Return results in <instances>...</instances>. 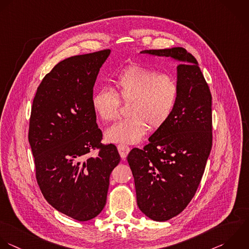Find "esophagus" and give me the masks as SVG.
Listing matches in <instances>:
<instances>
[{
	"label": "esophagus",
	"instance_id": "obj_1",
	"mask_svg": "<svg viewBox=\"0 0 249 249\" xmlns=\"http://www.w3.org/2000/svg\"><path fill=\"white\" fill-rule=\"evenodd\" d=\"M117 149H118L119 154H120V156H121L122 159H125V158L127 157L128 153L130 152V147H129L128 145L122 144V143H120V144L117 145Z\"/></svg>",
	"mask_w": 249,
	"mask_h": 249
}]
</instances>
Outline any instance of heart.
Returning a JSON list of instances; mask_svg holds the SVG:
<instances>
[{
    "instance_id": "1",
    "label": "heart",
    "mask_w": 249,
    "mask_h": 249,
    "mask_svg": "<svg viewBox=\"0 0 249 249\" xmlns=\"http://www.w3.org/2000/svg\"><path fill=\"white\" fill-rule=\"evenodd\" d=\"M118 94L107 86L95 91L92 106L104 121L119 114L120 97L128 104V117L109 127L106 138L111 142L137 143L146 133L147 125L157 129L170 118L178 94L177 81L170 75L137 65L125 68L115 78Z\"/></svg>"
}]
</instances>
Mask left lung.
Returning <instances> with one entry per match:
<instances>
[{"instance_id":"obj_1","label":"left lung","mask_w":249,"mask_h":249,"mask_svg":"<svg viewBox=\"0 0 249 249\" xmlns=\"http://www.w3.org/2000/svg\"><path fill=\"white\" fill-rule=\"evenodd\" d=\"M141 53L179 62L178 94L170 118L143 149L133 148L127 157L139 209L152 220L167 221L188 206L204 175L213 145L212 94L197 60L185 48Z\"/></svg>"}]
</instances>
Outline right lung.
I'll use <instances>...</instances> for the list:
<instances>
[{"mask_svg": "<svg viewBox=\"0 0 249 249\" xmlns=\"http://www.w3.org/2000/svg\"><path fill=\"white\" fill-rule=\"evenodd\" d=\"M109 54L105 49L59 62L32 106L28 138L37 184L49 205L77 221L103 211L110 174L120 162L114 144L101 145L92 106L95 81ZM95 149L98 154L90 157Z\"/></svg>", "mask_w": 249, "mask_h": 249, "instance_id": "add662e5", "label": "right lung"}]
</instances>
